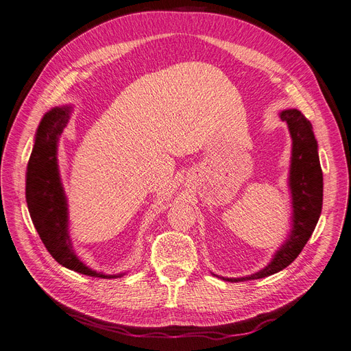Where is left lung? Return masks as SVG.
<instances>
[{"label":"left lung","mask_w":351,"mask_h":351,"mask_svg":"<svg viewBox=\"0 0 351 351\" xmlns=\"http://www.w3.org/2000/svg\"><path fill=\"white\" fill-rule=\"evenodd\" d=\"M287 121L293 139L291 166H289V189L293 196V230L274 255L272 261L255 274L241 278H223L238 282L272 276L291 264L310 239L323 208V171L318 159V146L313 126L300 110L288 109L280 113Z\"/></svg>","instance_id":"obj_1"}]
</instances>
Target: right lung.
<instances>
[{"label":"right lung","instance_id":"right-lung-1","mask_svg":"<svg viewBox=\"0 0 351 351\" xmlns=\"http://www.w3.org/2000/svg\"><path fill=\"white\" fill-rule=\"evenodd\" d=\"M71 108H54L45 113L36 133L27 166L25 199L29 217L54 260L71 271L90 277L114 278L86 267L75 255L69 235V210L57 163V143L67 126Z\"/></svg>","mask_w":351,"mask_h":351}]
</instances>
